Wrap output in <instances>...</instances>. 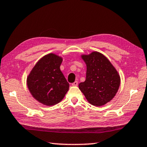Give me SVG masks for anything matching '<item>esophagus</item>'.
I'll return each mask as SVG.
<instances>
[{"label":"esophagus","mask_w":147,"mask_h":147,"mask_svg":"<svg viewBox=\"0 0 147 147\" xmlns=\"http://www.w3.org/2000/svg\"><path fill=\"white\" fill-rule=\"evenodd\" d=\"M77 85H78L77 81H75V82H74L73 84H72V86H76Z\"/></svg>","instance_id":"1"}]
</instances>
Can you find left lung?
<instances>
[{
	"label": "left lung",
	"instance_id": "obj_1",
	"mask_svg": "<svg viewBox=\"0 0 147 147\" xmlns=\"http://www.w3.org/2000/svg\"><path fill=\"white\" fill-rule=\"evenodd\" d=\"M86 65V78L79 89L87 101L94 106H103L114 98L120 84L118 71L103 54L93 52L81 55Z\"/></svg>",
	"mask_w": 147,
	"mask_h": 147
}]
</instances>
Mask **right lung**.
<instances>
[{
  "instance_id": "add662e5",
  "label": "right lung",
  "mask_w": 147,
  "mask_h": 147,
  "mask_svg": "<svg viewBox=\"0 0 147 147\" xmlns=\"http://www.w3.org/2000/svg\"><path fill=\"white\" fill-rule=\"evenodd\" d=\"M63 58L48 53L39 59L27 78L32 96L46 106L56 105L64 98L69 84L60 70Z\"/></svg>"
}]
</instances>
